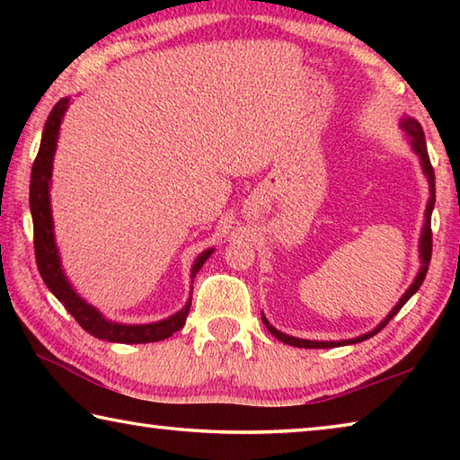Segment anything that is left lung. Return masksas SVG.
Here are the masks:
<instances>
[{"label": "left lung", "mask_w": 460, "mask_h": 460, "mask_svg": "<svg viewBox=\"0 0 460 460\" xmlns=\"http://www.w3.org/2000/svg\"><path fill=\"white\" fill-rule=\"evenodd\" d=\"M402 128L408 131L410 136V144H411V150H414L418 155H420V162H422V170L424 174L428 178V184H430V200H428V207H426V221H424V229H422V237H420V261H422V266H420V271L418 276L414 278V282H411V286L406 290V294L402 296L398 305H395L392 308V313H389L384 321H381L376 329L361 334V337L357 339H349V341H306V339H296V337H290V334H284L279 332L278 329H274L268 323V318L261 314V321L263 324L268 326V331L274 334V337L278 341L286 342V345H292V347H300V349H331V347H341V345H353V342H361V341H367L369 337H373V334H377L384 326L392 321V318L400 313L402 306L406 305V302L411 298L418 292V288L422 286L424 278H426V271H428V266H430V258H432V227H430V219H432V208H434V200H436V189H434V168L430 164V155H428V150H426V139H424V131H422V126L416 119L411 118H403L402 121Z\"/></svg>", "instance_id": "left-lung-1"}]
</instances>
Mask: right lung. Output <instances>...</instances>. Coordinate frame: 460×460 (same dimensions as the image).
<instances>
[{
	"instance_id": "obj_1",
	"label": "right lung",
	"mask_w": 460,
	"mask_h": 460,
	"mask_svg": "<svg viewBox=\"0 0 460 460\" xmlns=\"http://www.w3.org/2000/svg\"><path fill=\"white\" fill-rule=\"evenodd\" d=\"M68 107V99H60L57 105L52 107L49 119L44 123L42 131V142L40 150L34 160L32 176H30V211H32V223H34V253L38 271L44 279V284L49 286V290L57 296L62 302L75 321L79 323L84 331L93 337L103 339L109 342H126V345H134V342H155L172 337L176 331H181L186 316L190 310V300L186 302L182 310H178L166 321L152 323V324H119L99 313L95 306H91L89 302H84L79 294L73 290V286L68 284L65 271L60 268V255L57 249V241H54V227H52V211H50V176H52V160L54 152H57V139L62 115H65ZM213 253V249L202 252L190 271V278L199 274L202 263L208 260V255Z\"/></svg>"
}]
</instances>
